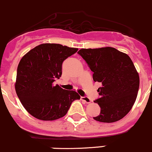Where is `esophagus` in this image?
I'll list each match as a JSON object with an SVG mask.
<instances>
[{"label": "esophagus", "mask_w": 152, "mask_h": 152, "mask_svg": "<svg viewBox=\"0 0 152 152\" xmlns=\"http://www.w3.org/2000/svg\"><path fill=\"white\" fill-rule=\"evenodd\" d=\"M81 100L85 102L86 103H90L91 102V99H90L89 97H87V96H81Z\"/></svg>", "instance_id": "esophagus-1"}]
</instances>
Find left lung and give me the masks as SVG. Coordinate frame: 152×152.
Instances as JSON below:
<instances>
[{
    "label": "left lung",
    "mask_w": 152,
    "mask_h": 152,
    "mask_svg": "<svg viewBox=\"0 0 152 152\" xmlns=\"http://www.w3.org/2000/svg\"><path fill=\"white\" fill-rule=\"evenodd\" d=\"M78 53L94 73V81L102 84L99 98L94 101L101 110L94 119L102 123L122 119L132 108L139 88V76L131 58L111 47L83 48Z\"/></svg>",
    "instance_id": "left-lung-1"
}]
</instances>
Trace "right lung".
Returning a JSON list of instances; mask_svg holds the SVG:
<instances>
[{"label": "right lung", "instance_id": "right-lung-1", "mask_svg": "<svg viewBox=\"0 0 152 152\" xmlns=\"http://www.w3.org/2000/svg\"><path fill=\"white\" fill-rule=\"evenodd\" d=\"M78 48L44 43L23 56L17 68L16 94L26 110L41 121L65 116L71 103L80 99L76 91L66 90L53 82L62 75L63 62Z\"/></svg>", "mask_w": 152, "mask_h": 152}]
</instances>
